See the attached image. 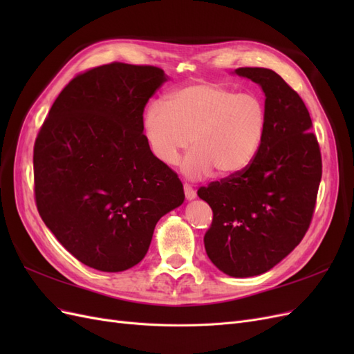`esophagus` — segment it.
I'll return each mask as SVG.
<instances>
[{
	"mask_svg": "<svg viewBox=\"0 0 354 354\" xmlns=\"http://www.w3.org/2000/svg\"><path fill=\"white\" fill-rule=\"evenodd\" d=\"M185 196H186V199H195L196 198V192H195V189L192 187L190 185H187V183H185Z\"/></svg>",
	"mask_w": 354,
	"mask_h": 354,
	"instance_id": "esophagus-1",
	"label": "esophagus"
}]
</instances>
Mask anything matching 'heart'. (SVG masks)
Masks as SVG:
<instances>
[{
    "label": "heart",
    "mask_w": 354,
    "mask_h": 354,
    "mask_svg": "<svg viewBox=\"0 0 354 354\" xmlns=\"http://www.w3.org/2000/svg\"><path fill=\"white\" fill-rule=\"evenodd\" d=\"M266 128L267 111L259 95L216 82L176 90L168 104H149L143 120L147 146L159 162L174 165L190 143L195 147L183 164L192 178L214 171L220 177L242 173L259 153Z\"/></svg>",
    "instance_id": "heart-1"
}]
</instances>
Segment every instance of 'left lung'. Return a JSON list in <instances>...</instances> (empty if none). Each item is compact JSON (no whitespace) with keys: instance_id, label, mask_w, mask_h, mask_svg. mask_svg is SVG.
<instances>
[{"instance_id":"1","label":"left lung","mask_w":354,"mask_h":354,"mask_svg":"<svg viewBox=\"0 0 354 354\" xmlns=\"http://www.w3.org/2000/svg\"><path fill=\"white\" fill-rule=\"evenodd\" d=\"M266 94L267 128L242 173L198 189L212 223L203 238L209 260L233 277L270 270L303 241L322 178V156L298 93L272 69L239 68Z\"/></svg>"}]
</instances>
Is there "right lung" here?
<instances>
[{
  "label": "right lung",
  "mask_w": 354,
  "mask_h": 354,
  "mask_svg": "<svg viewBox=\"0 0 354 354\" xmlns=\"http://www.w3.org/2000/svg\"><path fill=\"white\" fill-rule=\"evenodd\" d=\"M167 81L151 65L112 62L69 81L34 146L42 221L75 259L102 272L143 260L158 220L185 201L183 185L143 134L149 99Z\"/></svg>",
  "instance_id": "right-lung-1"
}]
</instances>
